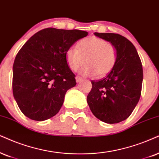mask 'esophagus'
Masks as SVG:
<instances>
[{"mask_svg":"<svg viewBox=\"0 0 159 159\" xmlns=\"http://www.w3.org/2000/svg\"><path fill=\"white\" fill-rule=\"evenodd\" d=\"M75 80H76V82H77V83H79V82H81L82 80H83V78H82L81 77H80V76H76Z\"/></svg>","mask_w":159,"mask_h":159,"instance_id":"1","label":"esophagus"}]
</instances>
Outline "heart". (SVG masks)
Segmentation results:
<instances>
[{"label":"heart","mask_w":159,"mask_h":159,"mask_svg":"<svg viewBox=\"0 0 159 159\" xmlns=\"http://www.w3.org/2000/svg\"><path fill=\"white\" fill-rule=\"evenodd\" d=\"M65 58L69 67L76 71L85 62L80 73L85 76L99 77L106 75L111 71L116 63V51L111 44L105 39L90 37L82 39L78 48L70 47L66 51Z\"/></svg>","instance_id":"obj_1"}]
</instances>
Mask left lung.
Here are the masks:
<instances>
[{
    "label": "left lung",
    "mask_w": 159,
    "mask_h": 159,
    "mask_svg": "<svg viewBox=\"0 0 159 159\" xmlns=\"http://www.w3.org/2000/svg\"><path fill=\"white\" fill-rule=\"evenodd\" d=\"M94 35L109 42L116 51V63L103 79L92 81L88 105L92 114L106 123H118L126 120L137 105L141 96L143 70L134 45L125 37L113 33Z\"/></svg>",
    "instance_id": "left-lung-1"
}]
</instances>
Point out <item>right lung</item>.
Returning a JSON list of instances; mask_svg holds the SVG:
<instances>
[{
  "mask_svg": "<svg viewBox=\"0 0 159 159\" xmlns=\"http://www.w3.org/2000/svg\"><path fill=\"white\" fill-rule=\"evenodd\" d=\"M88 32L47 28L38 31L18 52L13 65L14 98L29 119L43 121L55 116L66 92L76 85L66 51Z\"/></svg>",
  "mask_w": 159,
  "mask_h": 159,
  "instance_id": "obj_1",
  "label": "right lung"
}]
</instances>
